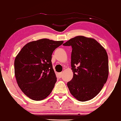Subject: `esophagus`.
I'll list each match as a JSON object with an SVG mask.
<instances>
[{
	"label": "esophagus",
	"instance_id": "34e87169",
	"mask_svg": "<svg viewBox=\"0 0 121 121\" xmlns=\"http://www.w3.org/2000/svg\"><path fill=\"white\" fill-rule=\"evenodd\" d=\"M62 73H58V77L59 78H60L62 77Z\"/></svg>",
	"mask_w": 121,
	"mask_h": 121
}]
</instances>
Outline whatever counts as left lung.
Here are the masks:
<instances>
[{"instance_id": "left-lung-1", "label": "left lung", "mask_w": 121, "mask_h": 121, "mask_svg": "<svg viewBox=\"0 0 121 121\" xmlns=\"http://www.w3.org/2000/svg\"><path fill=\"white\" fill-rule=\"evenodd\" d=\"M72 46L71 67L73 77L67 86L71 94L80 101L95 97L107 82L108 56L95 39L78 36L63 44Z\"/></svg>"}]
</instances>
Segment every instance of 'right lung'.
Listing matches in <instances>:
<instances>
[{
    "label": "right lung",
    "instance_id": "obj_1",
    "mask_svg": "<svg viewBox=\"0 0 121 121\" xmlns=\"http://www.w3.org/2000/svg\"><path fill=\"white\" fill-rule=\"evenodd\" d=\"M63 41L43 39L28 43L15 59V75L18 86L32 100H42L54 88L57 78L53 69L52 54Z\"/></svg>",
    "mask_w": 121,
    "mask_h": 121
}]
</instances>
